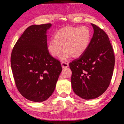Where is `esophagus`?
Returning <instances> with one entry per match:
<instances>
[{
	"label": "esophagus",
	"mask_w": 124,
	"mask_h": 124,
	"mask_svg": "<svg viewBox=\"0 0 124 124\" xmlns=\"http://www.w3.org/2000/svg\"><path fill=\"white\" fill-rule=\"evenodd\" d=\"M61 66H62L63 68H67V67H68L69 64H68V63L65 62H62L61 63Z\"/></svg>",
	"instance_id": "1"
}]
</instances>
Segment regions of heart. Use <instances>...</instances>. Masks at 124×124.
<instances>
[{"label":"heart","mask_w":124,"mask_h":124,"mask_svg":"<svg viewBox=\"0 0 124 124\" xmlns=\"http://www.w3.org/2000/svg\"><path fill=\"white\" fill-rule=\"evenodd\" d=\"M92 32L87 26L66 27L59 29L47 44L48 51L57 57L63 48L60 59L66 61L72 56L78 58L86 51L91 42Z\"/></svg>","instance_id":"b5f03b06"}]
</instances>
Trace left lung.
<instances>
[{
	"instance_id": "8db88e82",
	"label": "left lung",
	"mask_w": 124,
	"mask_h": 124,
	"mask_svg": "<svg viewBox=\"0 0 124 124\" xmlns=\"http://www.w3.org/2000/svg\"><path fill=\"white\" fill-rule=\"evenodd\" d=\"M91 25L94 33L89 47L70 63L72 89L85 100L94 99L106 91L115 64L114 51L107 34L96 25Z\"/></svg>"
}]
</instances>
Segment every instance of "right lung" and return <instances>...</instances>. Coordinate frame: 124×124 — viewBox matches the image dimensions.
I'll use <instances>...</instances> for the list:
<instances>
[{
    "mask_svg": "<svg viewBox=\"0 0 124 124\" xmlns=\"http://www.w3.org/2000/svg\"><path fill=\"white\" fill-rule=\"evenodd\" d=\"M51 23L28 27L15 45L11 66L16 86L24 98L35 102L48 99L62 70L59 61L48 51L47 29Z\"/></svg>",
    "mask_w": 124,
    "mask_h": 124,
    "instance_id": "obj_1",
    "label": "right lung"
}]
</instances>
